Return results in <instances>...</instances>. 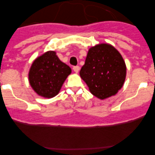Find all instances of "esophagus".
<instances>
[{
  "label": "esophagus",
  "mask_w": 155,
  "mask_h": 155,
  "mask_svg": "<svg viewBox=\"0 0 155 155\" xmlns=\"http://www.w3.org/2000/svg\"><path fill=\"white\" fill-rule=\"evenodd\" d=\"M79 66H75V67H73V71L75 72V73H77L79 71Z\"/></svg>",
  "instance_id": "obj_1"
}]
</instances>
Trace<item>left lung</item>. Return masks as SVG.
<instances>
[{"mask_svg": "<svg viewBox=\"0 0 155 155\" xmlns=\"http://www.w3.org/2000/svg\"><path fill=\"white\" fill-rule=\"evenodd\" d=\"M126 73L122 56L109 43H100L89 48L79 72L91 93L100 100L116 94L124 85Z\"/></svg>", "mask_w": 155, "mask_h": 155, "instance_id": "8db88e82", "label": "left lung"}]
</instances>
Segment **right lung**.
Instances as JSON below:
<instances>
[{
	"mask_svg": "<svg viewBox=\"0 0 155 155\" xmlns=\"http://www.w3.org/2000/svg\"><path fill=\"white\" fill-rule=\"evenodd\" d=\"M71 72L55 51H48L33 61L28 73L30 85L39 96L52 98L59 93Z\"/></svg>",
	"mask_w": 155,
	"mask_h": 155,
	"instance_id": "right-lung-1",
	"label": "right lung"
}]
</instances>
